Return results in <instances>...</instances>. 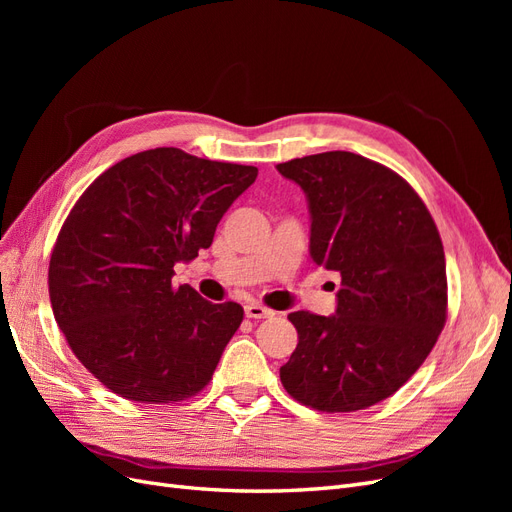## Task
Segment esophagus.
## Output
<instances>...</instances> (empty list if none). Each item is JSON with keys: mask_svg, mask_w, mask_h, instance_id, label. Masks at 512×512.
Listing matches in <instances>:
<instances>
[{"mask_svg": "<svg viewBox=\"0 0 512 512\" xmlns=\"http://www.w3.org/2000/svg\"><path fill=\"white\" fill-rule=\"evenodd\" d=\"M245 316L247 318H271L273 312H271V309H267L265 305H260V303H247L245 305Z\"/></svg>", "mask_w": 512, "mask_h": 512, "instance_id": "obj_1", "label": "esophagus"}]
</instances>
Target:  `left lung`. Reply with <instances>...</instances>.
<instances>
[{
  "label": "left lung",
  "instance_id": "left-lung-1",
  "mask_svg": "<svg viewBox=\"0 0 512 512\" xmlns=\"http://www.w3.org/2000/svg\"><path fill=\"white\" fill-rule=\"evenodd\" d=\"M312 215L309 256L342 277L333 316L292 312L284 389L320 412L365 410L401 389L446 322L440 232L406 179L350 151L277 164Z\"/></svg>",
  "mask_w": 512,
  "mask_h": 512
}]
</instances>
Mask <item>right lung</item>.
I'll return each instance as SVG.
<instances>
[{
	"label": "right lung",
	"mask_w": 512,
	"mask_h": 512,
	"mask_svg": "<svg viewBox=\"0 0 512 512\" xmlns=\"http://www.w3.org/2000/svg\"><path fill=\"white\" fill-rule=\"evenodd\" d=\"M256 175L158 147L104 170L76 200L53 247L49 294L68 346L106 389L173 404L209 384L243 307L173 286V267L207 250Z\"/></svg>",
	"instance_id": "add662e5"
}]
</instances>
